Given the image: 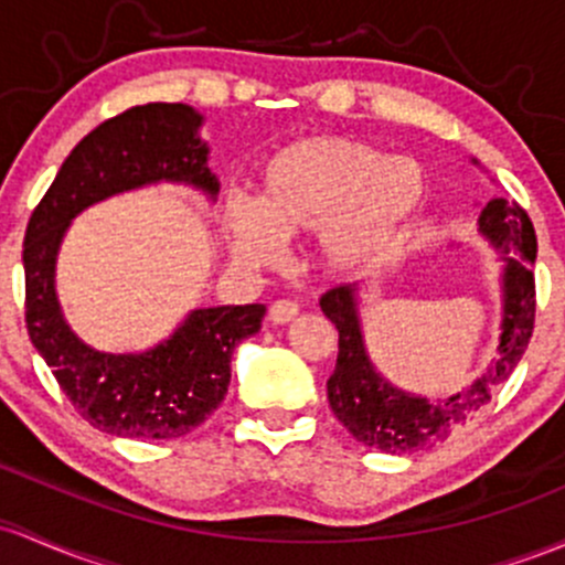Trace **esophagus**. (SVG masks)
I'll use <instances>...</instances> for the list:
<instances>
[{"mask_svg":"<svg viewBox=\"0 0 565 565\" xmlns=\"http://www.w3.org/2000/svg\"><path fill=\"white\" fill-rule=\"evenodd\" d=\"M270 321H276V324H287V321H292L297 313H300V306H297L295 300H289V297H284V300H276L270 306Z\"/></svg>","mask_w":565,"mask_h":565,"instance_id":"esophagus-1","label":"esophagus"}]
</instances>
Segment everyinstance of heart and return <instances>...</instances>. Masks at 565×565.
<instances>
[{
  "mask_svg": "<svg viewBox=\"0 0 565 565\" xmlns=\"http://www.w3.org/2000/svg\"><path fill=\"white\" fill-rule=\"evenodd\" d=\"M429 192L411 158H388L370 141L316 136L276 152L259 173L257 201L233 198L222 212L241 263L270 265L278 238L321 233L334 270H359L386 254Z\"/></svg>",
  "mask_w": 565,
  "mask_h": 565,
  "instance_id": "b5f03b06",
  "label": "heart"
}]
</instances>
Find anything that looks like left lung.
<instances>
[{"mask_svg": "<svg viewBox=\"0 0 565 565\" xmlns=\"http://www.w3.org/2000/svg\"><path fill=\"white\" fill-rule=\"evenodd\" d=\"M480 227L501 252H512L504 273V332L491 370L450 399L429 402L388 386L364 353L353 287H332L321 295V311L340 334L338 364L327 381V399L334 418L367 448L413 454L443 443L463 420L480 413L491 402L493 388H499L518 367L536 319V281L531 273L536 263V233L525 209L507 198L488 203Z\"/></svg>", "mask_w": 565, "mask_h": 565, "instance_id": "1", "label": "left lung"}]
</instances>
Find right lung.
Here are the masks:
<instances>
[{"mask_svg": "<svg viewBox=\"0 0 565 565\" xmlns=\"http://www.w3.org/2000/svg\"><path fill=\"white\" fill-rule=\"evenodd\" d=\"M198 126L201 115L184 104H145L109 117L74 147L26 225L23 308L31 343L53 367L74 411L115 437L173 439L201 426L231 386L233 349L259 330L265 316L259 302L198 308L147 353H98L61 319L53 268L72 216L158 179L216 192Z\"/></svg>", "mask_w": 565, "mask_h": 565, "instance_id": "right-lung-1", "label": "right lung"}]
</instances>
